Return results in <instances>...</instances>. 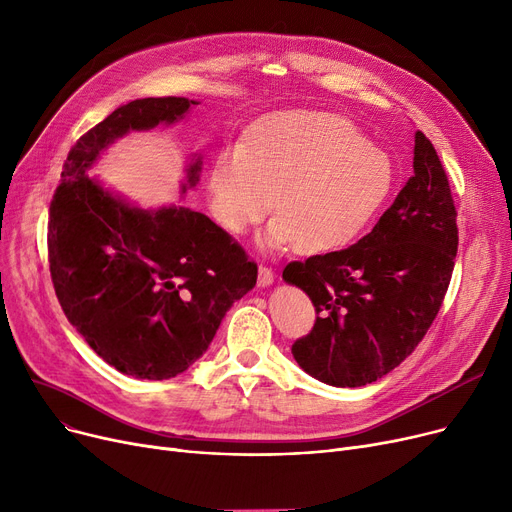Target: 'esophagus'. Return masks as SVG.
Instances as JSON below:
<instances>
[{
    "mask_svg": "<svg viewBox=\"0 0 512 512\" xmlns=\"http://www.w3.org/2000/svg\"><path fill=\"white\" fill-rule=\"evenodd\" d=\"M274 284V272L270 270V267L265 265H259V276H257V286L259 288H267Z\"/></svg>",
    "mask_w": 512,
    "mask_h": 512,
    "instance_id": "esophagus-1",
    "label": "esophagus"
}]
</instances>
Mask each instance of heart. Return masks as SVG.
<instances>
[{"instance_id": "obj_1", "label": "heart", "mask_w": 512, "mask_h": 512, "mask_svg": "<svg viewBox=\"0 0 512 512\" xmlns=\"http://www.w3.org/2000/svg\"><path fill=\"white\" fill-rule=\"evenodd\" d=\"M394 186L390 155L361 130L326 112H280L226 145L209 168V211L230 234H245L274 207L261 236L265 251L297 245L305 255L355 242Z\"/></svg>"}]
</instances>
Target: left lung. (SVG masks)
<instances>
[{"instance_id":"left-lung-1","label":"left lung","mask_w":512,"mask_h":512,"mask_svg":"<svg viewBox=\"0 0 512 512\" xmlns=\"http://www.w3.org/2000/svg\"><path fill=\"white\" fill-rule=\"evenodd\" d=\"M413 170L353 247L284 267V282L307 292L317 311L292 357L319 382L359 388L382 378L415 351L442 307L459 228L448 176L421 130Z\"/></svg>"}]
</instances>
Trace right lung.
I'll return each instance as SVG.
<instances>
[{
    "instance_id": "right-lung-1",
    "label": "right lung",
    "mask_w": 512,
    "mask_h": 512,
    "mask_svg": "<svg viewBox=\"0 0 512 512\" xmlns=\"http://www.w3.org/2000/svg\"><path fill=\"white\" fill-rule=\"evenodd\" d=\"M195 99H134L70 149L49 207V272L76 332L120 373L168 380L211 344L226 311L257 282V265L205 213L141 209L89 172L130 132L176 124ZM201 155L182 193L199 182Z\"/></svg>"
}]
</instances>
